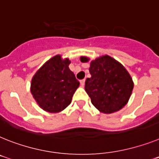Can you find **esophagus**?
<instances>
[{
    "mask_svg": "<svg viewBox=\"0 0 159 159\" xmlns=\"http://www.w3.org/2000/svg\"><path fill=\"white\" fill-rule=\"evenodd\" d=\"M80 85L82 87L84 86V84H85V80H81L80 81Z\"/></svg>",
    "mask_w": 159,
    "mask_h": 159,
    "instance_id": "34e87169",
    "label": "esophagus"
}]
</instances>
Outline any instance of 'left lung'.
Segmentation results:
<instances>
[{"label":"left lung","instance_id":"left-lung-1","mask_svg":"<svg viewBox=\"0 0 159 159\" xmlns=\"http://www.w3.org/2000/svg\"><path fill=\"white\" fill-rule=\"evenodd\" d=\"M89 60L81 57L82 63ZM92 76L85 81V91L93 104L104 113L121 109L129 99L134 83L124 66L108 55L92 61L89 67Z\"/></svg>","mask_w":159,"mask_h":159}]
</instances>
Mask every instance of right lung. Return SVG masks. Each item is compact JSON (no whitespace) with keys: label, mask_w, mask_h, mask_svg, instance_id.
I'll return each instance as SVG.
<instances>
[{"label":"right lung","mask_w":159,"mask_h":159,"mask_svg":"<svg viewBox=\"0 0 159 159\" xmlns=\"http://www.w3.org/2000/svg\"><path fill=\"white\" fill-rule=\"evenodd\" d=\"M68 59L56 55L48 60L31 81V93L43 110L59 112L71 102L80 82L69 69Z\"/></svg>","instance_id":"right-lung-1"}]
</instances>
